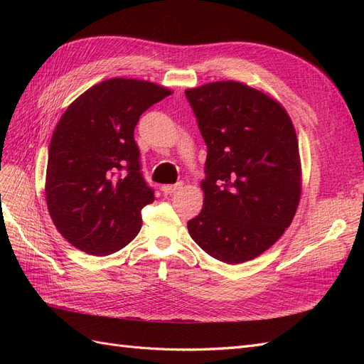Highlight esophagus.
Here are the masks:
<instances>
[{"instance_id":"obj_1","label":"esophagus","mask_w":364,"mask_h":364,"mask_svg":"<svg viewBox=\"0 0 364 364\" xmlns=\"http://www.w3.org/2000/svg\"><path fill=\"white\" fill-rule=\"evenodd\" d=\"M182 186V183H174V185H162V193L164 194H173V193H176L178 191L179 188Z\"/></svg>"}]
</instances>
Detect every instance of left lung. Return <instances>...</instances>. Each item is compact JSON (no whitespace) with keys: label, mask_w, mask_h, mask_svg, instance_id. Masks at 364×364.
I'll return each instance as SVG.
<instances>
[{"label":"left lung","mask_w":364,"mask_h":364,"mask_svg":"<svg viewBox=\"0 0 364 364\" xmlns=\"http://www.w3.org/2000/svg\"><path fill=\"white\" fill-rule=\"evenodd\" d=\"M206 142L203 208L188 232L226 264L259 257L299 206L302 167L284 106L246 83L223 80L185 91Z\"/></svg>","instance_id":"obj_1"}]
</instances>
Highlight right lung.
I'll return each instance as SVG.
<instances>
[{"label": "right lung", "instance_id": "1", "mask_svg": "<svg viewBox=\"0 0 364 364\" xmlns=\"http://www.w3.org/2000/svg\"><path fill=\"white\" fill-rule=\"evenodd\" d=\"M170 94L153 82L115 77L85 91L60 117L46 199L54 226L74 247L111 255L138 235L141 209L155 196L139 171L134 130L141 114Z\"/></svg>", "mask_w": 364, "mask_h": 364}]
</instances>
